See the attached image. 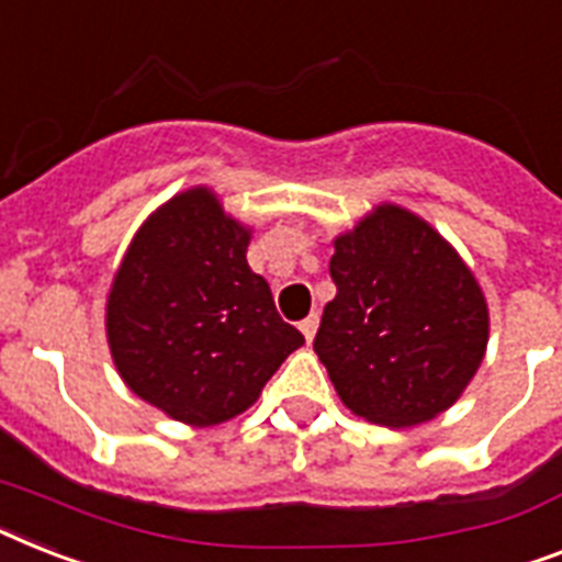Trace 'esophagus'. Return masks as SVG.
<instances>
[{
  "label": "esophagus",
  "mask_w": 562,
  "mask_h": 562,
  "mask_svg": "<svg viewBox=\"0 0 562 562\" xmlns=\"http://www.w3.org/2000/svg\"><path fill=\"white\" fill-rule=\"evenodd\" d=\"M317 326H321V314H317V312L308 314V317H305V321L300 323V331H303V337H305V340H308V344H312L314 335H317Z\"/></svg>",
  "instance_id": "esophagus-1"
}]
</instances>
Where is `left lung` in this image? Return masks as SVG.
<instances>
[{"mask_svg": "<svg viewBox=\"0 0 562 562\" xmlns=\"http://www.w3.org/2000/svg\"><path fill=\"white\" fill-rule=\"evenodd\" d=\"M337 285L314 352L355 415L415 427L450 409L482 367L485 291L445 236L401 204H378L335 236Z\"/></svg>", "mask_w": 562, "mask_h": 562, "instance_id": "left-lung-1", "label": "left lung"}]
</instances>
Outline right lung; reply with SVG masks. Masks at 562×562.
<instances>
[{"label":"right lung","instance_id":"right-lung-1","mask_svg":"<svg viewBox=\"0 0 562 562\" xmlns=\"http://www.w3.org/2000/svg\"><path fill=\"white\" fill-rule=\"evenodd\" d=\"M250 227L210 187H190L135 231L106 296L117 375L140 401L190 427L254 407L303 335L282 323L248 266Z\"/></svg>","mask_w":562,"mask_h":562}]
</instances>
